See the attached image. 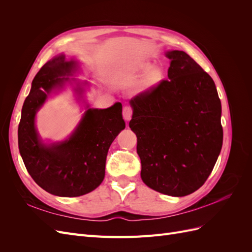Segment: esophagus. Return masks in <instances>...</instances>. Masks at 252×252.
<instances>
[{
    "label": "esophagus",
    "instance_id": "obj_1",
    "mask_svg": "<svg viewBox=\"0 0 252 252\" xmlns=\"http://www.w3.org/2000/svg\"><path fill=\"white\" fill-rule=\"evenodd\" d=\"M131 116H132V109L130 106H125V107L123 108V117L126 121H129L131 119Z\"/></svg>",
    "mask_w": 252,
    "mask_h": 252
}]
</instances>
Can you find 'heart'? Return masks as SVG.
<instances>
[{
    "instance_id": "b5f03b06",
    "label": "heart",
    "mask_w": 252,
    "mask_h": 252,
    "mask_svg": "<svg viewBox=\"0 0 252 252\" xmlns=\"http://www.w3.org/2000/svg\"><path fill=\"white\" fill-rule=\"evenodd\" d=\"M150 67L149 63H144L142 66L143 70H146ZM164 78V72L161 67H152L145 73L143 79L139 84V88L141 91H147L157 87Z\"/></svg>"
}]
</instances>
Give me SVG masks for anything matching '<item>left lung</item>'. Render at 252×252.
I'll return each instance as SVG.
<instances>
[{
    "instance_id": "left-lung-1",
    "label": "left lung",
    "mask_w": 252,
    "mask_h": 252,
    "mask_svg": "<svg viewBox=\"0 0 252 252\" xmlns=\"http://www.w3.org/2000/svg\"><path fill=\"white\" fill-rule=\"evenodd\" d=\"M168 79L130 100L143 182L184 196L208 179L223 145L220 101L210 75L186 52L172 50Z\"/></svg>"
}]
</instances>
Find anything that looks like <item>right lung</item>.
I'll return each instance as SVG.
<instances>
[{"label":"right lung","instance_id":"obj_1","mask_svg":"<svg viewBox=\"0 0 252 252\" xmlns=\"http://www.w3.org/2000/svg\"><path fill=\"white\" fill-rule=\"evenodd\" d=\"M77 67L75 61L60 55L41 68L23 105L18 129L19 149L27 171L41 188L59 196H80L100 186L108 149L125 128L122 104L116 103L106 109H87L67 140L50 145L41 141L35 114L52 90L70 81L65 75Z\"/></svg>","mask_w":252,"mask_h":252}]
</instances>
